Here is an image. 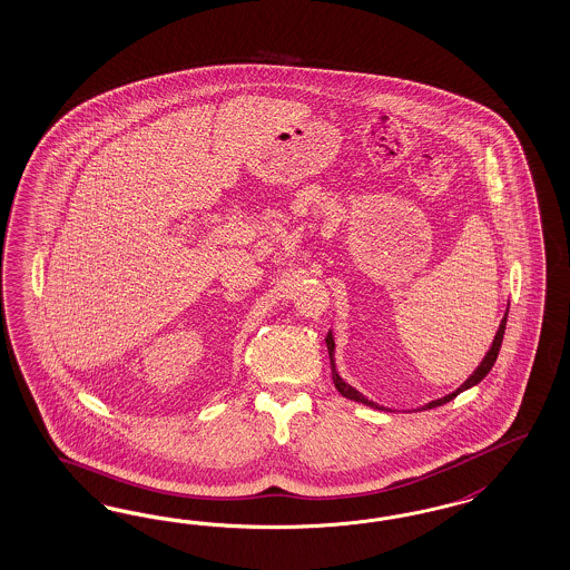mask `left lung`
Returning <instances> with one entry per match:
<instances>
[{
    "mask_svg": "<svg viewBox=\"0 0 570 570\" xmlns=\"http://www.w3.org/2000/svg\"><path fill=\"white\" fill-rule=\"evenodd\" d=\"M505 323H508V314L501 318V323H499V330L495 333V340H493V344H491V348L487 352V356L482 358V363L478 365L476 371L461 384L455 392H451V394H446V396H442V399H436V401H432V403L423 404L422 409H434V406H441V404L449 403V401H453L458 394H461L463 390H468V387L476 386L478 382H482L487 375H489V371L493 368L497 361V354H499V348H501V342H503V333H505ZM325 342H327V350H330V358H331V375H333V384L337 387V392L342 394V396H346L350 401H356V403L367 404V406H373V409H380V411H390L387 406H382V404L373 403V401H368L367 396H363L358 390H354V387L346 384L342 377H340V373H337V368H335V358H333V354H335V342H333V335L327 333V337H325Z\"/></svg>",
    "mask_w": 570,
    "mask_h": 570,
    "instance_id": "8db88e82",
    "label": "left lung"
}]
</instances>
